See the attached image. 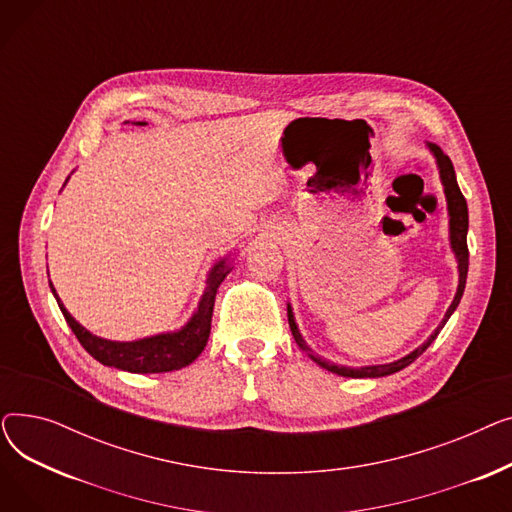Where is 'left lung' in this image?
Listing matches in <instances>:
<instances>
[{"mask_svg": "<svg viewBox=\"0 0 512 512\" xmlns=\"http://www.w3.org/2000/svg\"><path fill=\"white\" fill-rule=\"evenodd\" d=\"M427 151L432 153L434 161H436V168H438V176L444 188V197H446V211H448V242H450V251L456 259V267H459V286H456V294L450 303V307L444 313V319L440 321V326L429 334V338L419 344L417 348L405 357H400L396 361L390 363H378V365H361V367H348V365H340L334 363L326 357L317 355L313 348L307 344V340L303 338L297 319H294V311L292 305L288 303V324H290V332L297 340L299 348L303 353L309 355V359H313L319 367H324L326 371H332L336 375H342V378H384V375H392L400 369H405L407 365H411L417 357H421L425 353V348L436 340V336L440 334V330L444 328V324L448 321V317L456 311L461 303V297L465 292V284H467V270H469V251H467V230H469V211H467V201L461 193L459 182H456V174L452 168V161L450 157L436 145V143H425Z\"/></svg>", "mask_w": 512, "mask_h": 512, "instance_id": "8db88e82", "label": "left lung"}]
</instances>
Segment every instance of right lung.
Returning a JSON list of instances; mask_svg holds the SVG:
<instances>
[{"mask_svg": "<svg viewBox=\"0 0 512 512\" xmlns=\"http://www.w3.org/2000/svg\"><path fill=\"white\" fill-rule=\"evenodd\" d=\"M134 124L147 126V122H134ZM234 259H236V253H228L209 267L205 290L201 294L193 315L186 319L184 326H180L178 330L159 332V334L137 338V340H110V338L95 336L85 326H80L78 321L70 315V311L60 301L51 280H49V288L53 292V297H56L60 311L66 317L68 326L72 328L78 342L83 344L85 351L93 359H97L101 365L116 367L120 371H130V373H166V371H176L191 365L203 353V348L209 340V330H211L215 292H218L224 278L232 272Z\"/></svg>", "mask_w": 512, "mask_h": 512, "instance_id": "add662e5", "label": "right lung"}]
</instances>
